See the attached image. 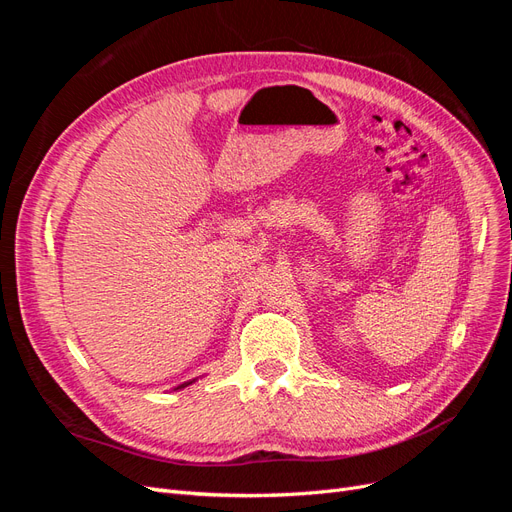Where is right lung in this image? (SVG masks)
<instances>
[{"instance_id": "add662e5", "label": "right lung", "mask_w": 512, "mask_h": 512, "mask_svg": "<svg viewBox=\"0 0 512 512\" xmlns=\"http://www.w3.org/2000/svg\"><path fill=\"white\" fill-rule=\"evenodd\" d=\"M190 382H185V384H181V386H177V389H183V386H188Z\"/></svg>"}]
</instances>
